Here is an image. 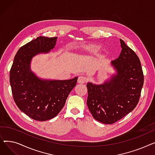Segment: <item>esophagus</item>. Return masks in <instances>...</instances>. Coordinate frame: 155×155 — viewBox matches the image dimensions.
Wrapping results in <instances>:
<instances>
[{"mask_svg": "<svg viewBox=\"0 0 155 155\" xmlns=\"http://www.w3.org/2000/svg\"><path fill=\"white\" fill-rule=\"evenodd\" d=\"M87 81V78L84 76H79L78 78V82L79 84H84Z\"/></svg>", "mask_w": 155, "mask_h": 155, "instance_id": "obj_1", "label": "esophagus"}]
</instances>
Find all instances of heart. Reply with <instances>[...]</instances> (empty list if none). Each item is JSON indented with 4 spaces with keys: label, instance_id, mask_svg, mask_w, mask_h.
<instances>
[{
    "label": "heart",
    "instance_id": "obj_1",
    "mask_svg": "<svg viewBox=\"0 0 155 155\" xmlns=\"http://www.w3.org/2000/svg\"><path fill=\"white\" fill-rule=\"evenodd\" d=\"M86 50L87 52H89V53H96L101 50V47L97 45H92L87 47L86 48Z\"/></svg>",
    "mask_w": 155,
    "mask_h": 155
}]
</instances>
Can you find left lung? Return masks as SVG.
Returning <instances> with one entry per match:
<instances>
[{
  "label": "left lung",
  "mask_w": 155,
  "mask_h": 155,
  "mask_svg": "<svg viewBox=\"0 0 155 155\" xmlns=\"http://www.w3.org/2000/svg\"><path fill=\"white\" fill-rule=\"evenodd\" d=\"M120 43V55L111 61L116 74L103 84H87L88 109L95 120L106 124L116 123L136 107L144 84L139 58L123 40Z\"/></svg>",
  "instance_id": "1"
}]
</instances>
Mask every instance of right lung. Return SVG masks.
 <instances>
[{
    "label": "right lung",
    "instance_id": "1",
    "mask_svg": "<svg viewBox=\"0 0 155 155\" xmlns=\"http://www.w3.org/2000/svg\"><path fill=\"white\" fill-rule=\"evenodd\" d=\"M57 37H38L22 46L16 53L10 71L13 99L18 108L30 118L45 121L61 111L77 84L78 77L70 80H45L31 70V61L39 53L54 48Z\"/></svg>",
    "mask_w": 155,
    "mask_h": 155
}]
</instances>
